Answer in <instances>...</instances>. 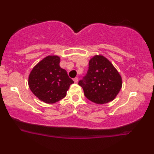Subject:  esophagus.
<instances>
[{
	"label": "esophagus",
	"instance_id": "34e87169",
	"mask_svg": "<svg viewBox=\"0 0 154 154\" xmlns=\"http://www.w3.org/2000/svg\"><path fill=\"white\" fill-rule=\"evenodd\" d=\"M73 81H74L75 83H78V82H79V79H78V78H75V79H73Z\"/></svg>",
	"mask_w": 154,
	"mask_h": 154
}]
</instances>
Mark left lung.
Instances as JSON below:
<instances>
[{
	"instance_id": "8db88e82",
	"label": "left lung",
	"mask_w": 154,
	"mask_h": 154,
	"mask_svg": "<svg viewBox=\"0 0 154 154\" xmlns=\"http://www.w3.org/2000/svg\"><path fill=\"white\" fill-rule=\"evenodd\" d=\"M122 84L121 74L102 54H96L90 59L87 75L79 82L86 97L97 104H106L114 100Z\"/></svg>"
}]
</instances>
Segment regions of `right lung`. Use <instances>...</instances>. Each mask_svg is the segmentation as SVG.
Segmentation results:
<instances>
[{"label":"right lung","mask_w":154,"mask_h":154,"mask_svg":"<svg viewBox=\"0 0 154 154\" xmlns=\"http://www.w3.org/2000/svg\"><path fill=\"white\" fill-rule=\"evenodd\" d=\"M60 63L59 56L48 55L34 66L29 75L31 91L47 104H54L65 97L70 85L74 83Z\"/></svg>","instance_id":"1"}]
</instances>
